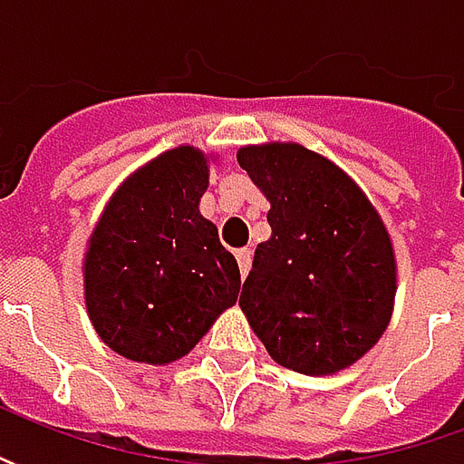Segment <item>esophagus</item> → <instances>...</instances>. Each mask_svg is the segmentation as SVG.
Here are the masks:
<instances>
[{
    "mask_svg": "<svg viewBox=\"0 0 464 464\" xmlns=\"http://www.w3.org/2000/svg\"><path fill=\"white\" fill-rule=\"evenodd\" d=\"M235 256H237V263H240V276L245 278L247 276V271H250V260H253V256H250L247 247H245V250H237Z\"/></svg>",
    "mask_w": 464,
    "mask_h": 464,
    "instance_id": "esophagus-1",
    "label": "esophagus"
}]
</instances>
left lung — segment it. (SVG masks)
<instances>
[{
    "label": "left lung",
    "instance_id": "8db88e82",
    "mask_svg": "<svg viewBox=\"0 0 464 464\" xmlns=\"http://www.w3.org/2000/svg\"><path fill=\"white\" fill-rule=\"evenodd\" d=\"M237 162L271 204L240 295L276 364L325 377L356 364L392 320L398 260L359 183L296 141L240 147Z\"/></svg>",
    "mask_w": 464,
    "mask_h": 464
}]
</instances>
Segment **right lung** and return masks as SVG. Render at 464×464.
<instances>
[{
	"instance_id": "add662e5",
	"label": "right lung",
	"mask_w": 464,
	"mask_h": 464,
	"mask_svg": "<svg viewBox=\"0 0 464 464\" xmlns=\"http://www.w3.org/2000/svg\"><path fill=\"white\" fill-rule=\"evenodd\" d=\"M211 162L190 144L157 154L113 190L87 237V317L131 362L183 359L237 302V260L198 208Z\"/></svg>"
}]
</instances>
